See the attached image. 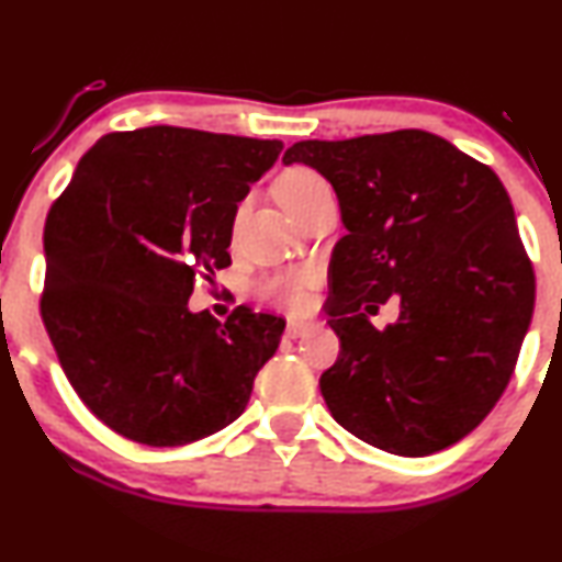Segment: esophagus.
Wrapping results in <instances>:
<instances>
[{"label": "esophagus", "mask_w": 562, "mask_h": 562, "mask_svg": "<svg viewBox=\"0 0 562 562\" xmlns=\"http://www.w3.org/2000/svg\"><path fill=\"white\" fill-rule=\"evenodd\" d=\"M311 327V322H306V319H288V329H285V335L290 337V340H295V337H301V335H306V329Z\"/></svg>", "instance_id": "esophagus-1"}]
</instances>
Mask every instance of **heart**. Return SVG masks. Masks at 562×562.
I'll return each mask as SVG.
<instances>
[{"mask_svg": "<svg viewBox=\"0 0 562 562\" xmlns=\"http://www.w3.org/2000/svg\"><path fill=\"white\" fill-rule=\"evenodd\" d=\"M327 180L319 172L308 170V167H290L288 172H282L274 182V195L290 214H295L306 201L314 199L319 191H327ZM316 282V269L311 267H288L277 269V272L263 274L261 280H256L254 293L256 299L274 303V306L301 311L306 308L311 288Z\"/></svg>", "mask_w": 562, "mask_h": 562, "instance_id": "b5f03b06", "label": "heart"}]
</instances>
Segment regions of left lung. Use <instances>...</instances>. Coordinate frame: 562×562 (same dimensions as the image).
Wrapping results in <instances>:
<instances>
[{
  "instance_id": "1",
  "label": "left lung",
  "mask_w": 562,
  "mask_h": 562,
  "mask_svg": "<svg viewBox=\"0 0 562 562\" xmlns=\"http://www.w3.org/2000/svg\"><path fill=\"white\" fill-rule=\"evenodd\" d=\"M333 182L337 240L327 324L340 337L319 387L342 429L395 456L450 448L495 408L533 314V269L508 191L427 131L301 140L282 157ZM390 294L395 325L360 311Z\"/></svg>"
}]
</instances>
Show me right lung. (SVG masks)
I'll use <instances>...</instances> for the list:
<instances>
[{
  "label": "right lung",
  "mask_w": 562,
  "mask_h": 562,
  "mask_svg": "<svg viewBox=\"0 0 562 562\" xmlns=\"http://www.w3.org/2000/svg\"><path fill=\"white\" fill-rule=\"evenodd\" d=\"M280 140L154 125L99 138L44 225L42 319L67 382L112 431L175 448L233 424L285 319L188 311L229 267L238 201Z\"/></svg>",
  "instance_id": "1"
}]
</instances>
